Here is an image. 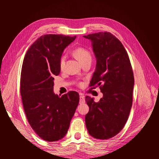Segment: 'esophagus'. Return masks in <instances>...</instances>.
Masks as SVG:
<instances>
[{
	"label": "esophagus",
	"instance_id": "obj_1",
	"mask_svg": "<svg viewBox=\"0 0 159 159\" xmlns=\"http://www.w3.org/2000/svg\"><path fill=\"white\" fill-rule=\"evenodd\" d=\"M85 96H83L82 93H80V103H85Z\"/></svg>",
	"mask_w": 159,
	"mask_h": 159
}]
</instances>
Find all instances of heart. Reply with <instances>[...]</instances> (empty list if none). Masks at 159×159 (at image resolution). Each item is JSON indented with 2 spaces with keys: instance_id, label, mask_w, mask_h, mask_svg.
I'll return each instance as SVG.
<instances>
[{
  "instance_id": "obj_1",
  "label": "heart",
  "mask_w": 159,
  "mask_h": 159,
  "mask_svg": "<svg viewBox=\"0 0 159 159\" xmlns=\"http://www.w3.org/2000/svg\"><path fill=\"white\" fill-rule=\"evenodd\" d=\"M74 55L76 57V58L79 61L80 63H82L83 61L88 58H92L90 52L87 49L84 48H78L74 51ZM66 63V57L62 56L61 57L59 61V67L61 70H63Z\"/></svg>"
}]
</instances>
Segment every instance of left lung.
Returning <instances> with one entry per match:
<instances>
[{"label":"left lung","mask_w":159,"mask_h":159,"mask_svg":"<svg viewBox=\"0 0 159 159\" xmlns=\"http://www.w3.org/2000/svg\"><path fill=\"white\" fill-rule=\"evenodd\" d=\"M83 37L92 42L96 59L91 86H100L103 93L98 102L86 96L89 107L85 118L86 127L93 138L108 139L120 133L129 116L134 84L133 69L122 43L111 33Z\"/></svg>","instance_id":"8db88e82"}]
</instances>
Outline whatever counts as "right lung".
<instances>
[{
  "label": "right lung",
  "instance_id": "1",
  "mask_svg": "<svg viewBox=\"0 0 159 159\" xmlns=\"http://www.w3.org/2000/svg\"><path fill=\"white\" fill-rule=\"evenodd\" d=\"M76 36L42 35L30 46L24 58L20 93L29 124L47 141L65 137L79 102V95L71 91L60 96L54 93V76H58L64 49Z\"/></svg>",
  "mask_w": 159,
  "mask_h": 159
}]
</instances>
